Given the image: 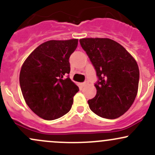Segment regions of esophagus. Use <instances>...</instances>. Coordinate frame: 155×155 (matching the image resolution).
Masks as SVG:
<instances>
[{"label":"esophagus","mask_w":155,"mask_h":155,"mask_svg":"<svg viewBox=\"0 0 155 155\" xmlns=\"http://www.w3.org/2000/svg\"><path fill=\"white\" fill-rule=\"evenodd\" d=\"M87 84H88V81L86 80L85 81H84V82L82 83V85H83V86H85V85H87Z\"/></svg>","instance_id":"1"}]
</instances>
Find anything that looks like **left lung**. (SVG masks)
<instances>
[{
  "mask_svg": "<svg viewBox=\"0 0 155 155\" xmlns=\"http://www.w3.org/2000/svg\"><path fill=\"white\" fill-rule=\"evenodd\" d=\"M98 76L96 96L88 100L90 109L104 118L124 115L133 104L139 83L135 59L118 42L108 38L79 40Z\"/></svg>",
  "mask_w": 155,
  "mask_h": 155,
  "instance_id": "8db88e82",
  "label": "left lung"
}]
</instances>
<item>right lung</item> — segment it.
<instances>
[{
  "mask_svg": "<svg viewBox=\"0 0 155 155\" xmlns=\"http://www.w3.org/2000/svg\"><path fill=\"white\" fill-rule=\"evenodd\" d=\"M77 39L49 40L39 45L25 59L20 73V85L27 105L45 120L68 113L79 87L69 78V58Z\"/></svg>",
  "mask_w": 155,
  "mask_h": 155,
  "instance_id": "1",
  "label": "right lung"
}]
</instances>
